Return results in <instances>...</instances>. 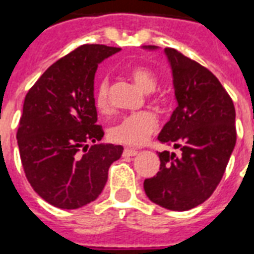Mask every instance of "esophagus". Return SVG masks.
Instances as JSON below:
<instances>
[{"label":"esophagus","mask_w":254,"mask_h":254,"mask_svg":"<svg viewBox=\"0 0 254 254\" xmlns=\"http://www.w3.org/2000/svg\"><path fill=\"white\" fill-rule=\"evenodd\" d=\"M137 153H138V151L132 149V148H125L124 149V156H136Z\"/></svg>","instance_id":"obj_1"}]
</instances>
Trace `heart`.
I'll return each mask as SVG.
<instances>
[{"mask_svg":"<svg viewBox=\"0 0 254 254\" xmlns=\"http://www.w3.org/2000/svg\"><path fill=\"white\" fill-rule=\"evenodd\" d=\"M130 78L144 91L152 93L157 87V78L151 69L137 65L130 69ZM94 105L99 113H108L110 108L109 102V80L103 78L97 83L94 90ZM157 127V118L152 112L132 113L120 118L116 124L109 127L110 140L117 144L137 146L141 145Z\"/></svg>","mask_w":254,"mask_h":254,"instance_id":"obj_1","label":"heart"}]
</instances>
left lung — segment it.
<instances>
[{
	"instance_id": "left-lung-1",
	"label": "left lung",
	"mask_w": 254,
	"mask_h": 254,
	"mask_svg": "<svg viewBox=\"0 0 254 254\" xmlns=\"http://www.w3.org/2000/svg\"><path fill=\"white\" fill-rule=\"evenodd\" d=\"M164 52L178 106L157 140L180 152H159L160 171L145 179L144 190L153 203L186 211L210 198L222 179L237 140L236 109L211 71L174 48Z\"/></svg>"
}]
</instances>
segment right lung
Returning a JSON list of instances; mask_svg holds the SVG:
<instances>
[{"label": "right lung", "mask_w": 254, "mask_h": 254, "mask_svg": "<svg viewBox=\"0 0 254 254\" xmlns=\"http://www.w3.org/2000/svg\"><path fill=\"white\" fill-rule=\"evenodd\" d=\"M120 50L78 47L48 67L25 95L17 130L22 168L32 189L55 207L72 210L95 200L109 167L121 157V145L98 144L105 133L94 105L98 64Z\"/></svg>", "instance_id": "obj_1"}]
</instances>
